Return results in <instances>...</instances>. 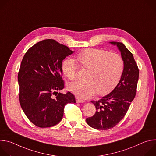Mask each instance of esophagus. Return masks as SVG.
<instances>
[{
  "label": "esophagus",
  "instance_id": "1",
  "mask_svg": "<svg viewBox=\"0 0 156 156\" xmlns=\"http://www.w3.org/2000/svg\"><path fill=\"white\" fill-rule=\"evenodd\" d=\"M75 99H76V102H78V103H83V102H84V100H83V99H80V98H78V97H76V98H75Z\"/></svg>",
  "mask_w": 156,
  "mask_h": 156
}]
</instances>
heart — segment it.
<instances>
[{"label":"heart","mask_w":156,"mask_h":156,"mask_svg":"<svg viewBox=\"0 0 156 156\" xmlns=\"http://www.w3.org/2000/svg\"><path fill=\"white\" fill-rule=\"evenodd\" d=\"M83 68L88 69L86 81H75L68 84L69 90L81 99H87L98 92L105 94L112 91L120 81L124 69L120 55L98 49H87L77 55ZM78 65L72 58H66L62 63V71L69 79H74Z\"/></svg>","instance_id":"b5f03b06"}]
</instances>
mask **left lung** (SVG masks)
Returning a JSON list of instances; mask_svg holds the SVG:
<instances>
[{"label": "left lung", "instance_id": "1", "mask_svg": "<svg viewBox=\"0 0 156 156\" xmlns=\"http://www.w3.org/2000/svg\"><path fill=\"white\" fill-rule=\"evenodd\" d=\"M110 43L117 45L120 51L124 69L119 83L112 92L98 101H91L96 111L93 117L86 119V122L100 130L114 127L125 117L136 96L139 78V69L132 53L122 42Z\"/></svg>", "mask_w": 156, "mask_h": 156}]
</instances>
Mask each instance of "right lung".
Wrapping results in <instances>:
<instances>
[{"instance_id": "obj_1", "label": "right lung", "mask_w": 156, "mask_h": 156, "mask_svg": "<svg viewBox=\"0 0 156 156\" xmlns=\"http://www.w3.org/2000/svg\"><path fill=\"white\" fill-rule=\"evenodd\" d=\"M73 52L54 39L38 42L25 53L18 74L19 100L28 119L40 128L53 126L62 119L65 105L75 96L63 90L62 64Z\"/></svg>"}]
</instances>
